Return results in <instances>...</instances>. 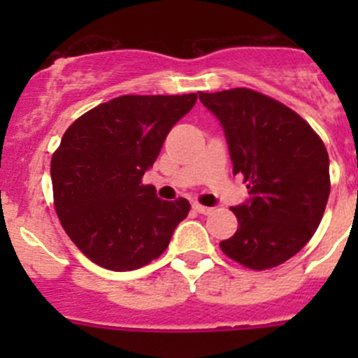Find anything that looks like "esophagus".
Returning <instances> with one entry per match:
<instances>
[{
    "instance_id": "34e87169",
    "label": "esophagus",
    "mask_w": 358,
    "mask_h": 358,
    "mask_svg": "<svg viewBox=\"0 0 358 358\" xmlns=\"http://www.w3.org/2000/svg\"><path fill=\"white\" fill-rule=\"evenodd\" d=\"M192 208H194V209H196V211H197V213H201V215H211V213H213V208H208V206H202V204H197V202H196V204H194V206H192Z\"/></svg>"
}]
</instances>
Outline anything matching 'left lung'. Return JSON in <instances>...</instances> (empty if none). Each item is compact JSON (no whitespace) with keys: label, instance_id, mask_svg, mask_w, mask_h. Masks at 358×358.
Here are the masks:
<instances>
[{"label":"left lung","instance_id":"8db88e82","mask_svg":"<svg viewBox=\"0 0 358 358\" xmlns=\"http://www.w3.org/2000/svg\"><path fill=\"white\" fill-rule=\"evenodd\" d=\"M199 100L222 124L234 175L249 189L232 208L239 229L220 248L248 268H273L301 251L322 220L331 190L326 145L294 110L252 90L199 92Z\"/></svg>","mask_w":358,"mask_h":358}]
</instances>
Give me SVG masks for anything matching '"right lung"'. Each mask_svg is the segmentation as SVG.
<instances>
[{
  "label": "right lung",
  "mask_w": 358,
  "mask_h": 358,
  "mask_svg": "<svg viewBox=\"0 0 358 358\" xmlns=\"http://www.w3.org/2000/svg\"><path fill=\"white\" fill-rule=\"evenodd\" d=\"M197 93L124 95L76 119L52 157L55 211L72 243L115 272L147 265L168 248L190 211L162 201L142 176Z\"/></svg>",
  "instance_id": "right-lung-1"
}]
</instances>
